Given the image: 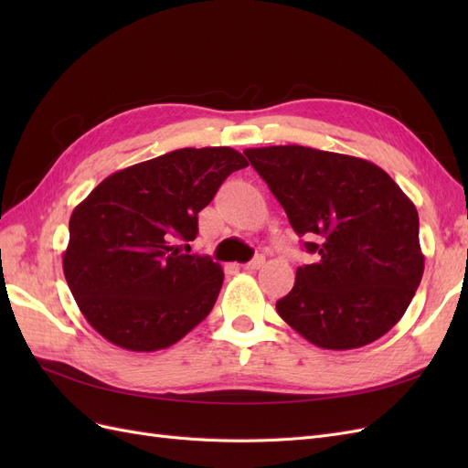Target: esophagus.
<instances>
[{
  "label": "esophagus",
  "mask_w": 468,
  "mask_h": 468,
  "mask_svg": "<svg viewBox=\"0 0 468 468\" xmlns=\"http://www.w3.org/2000/svg\"><path fill=\"white\" fill-rule=\"evenodd\" d=\"M263 263H265V258H263V256H258V258H253L251 261L244 263L242 267L246 269V271H258V269L263 267Z\"/></svg>",
  "instance_id": "34e87169"
}]
</instances>
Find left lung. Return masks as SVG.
<instances>
[{
    "label": "left lung",
    "instance_id": "left-lung-1",
    "mask_svg": "<svg viewBox=\"0 0 468 468\" xmlns=\"http://www.w3.org/2000/svg\"><path fill=\"white\" fill-rule=\"evenodd\" d=\"M316 263L296 269L277 301L292 330L322 349H356L385 335L423 275L420 220L394 179L356 155L306 146L244 150Z\"/></svg>",
    "mask_w": 468,
    "mask_h": 468
}]
</instances>
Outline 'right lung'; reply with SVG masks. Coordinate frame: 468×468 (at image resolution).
<instances>
[{"mask_svg":"<svg viewBox=\"0 0 468 468\" xmlns=\"http://www.w3.org/2000/svg\"><path fill=\"white\" fill-rule=\"evenodd\" d=\"M246 165L229 146L181 148L115 172L74 208L64 275L107 342L158 351L208 316L222 267L177 242L195 239L197 215Z\"/></svg>","mask_w":468,"mask_h":468,"instance_id":"1","label":"right lung"}]
</instances>
